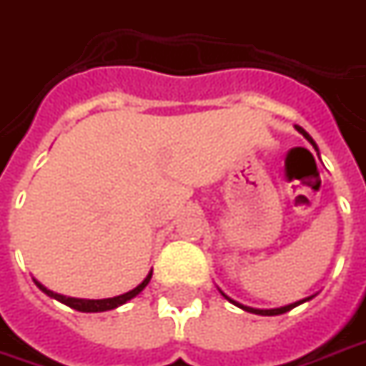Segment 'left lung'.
Wrapping results in <instances>:
<instances>
[{
	"mask_svg": "<svg viewBox=\"0 0 366 366\" xmlns=\"http://www.w3.org/2000/svg\"><path fill=\"white\" fill-rule=\"evenodd\" d=\"M296 130H298V132H300V134H302L304 138H306V140H308V142L312 144V146H314V150L318 152V146H316V142L312 140V136L308 134V132H306V130H304L302 127H296ZM218 290H220V289H218ZM220 295H222L224 298L228 300V302L236 304V306H238V308H242V310L252 312V314H257V316H279V314H285V312L292 310V308H296V306H300V304L308 302V300H312V298H314V295H312V296H306V298H302V300H296V302L287 304V306H281V308H252V306H244V304H239V302H236V300H232L230 296L224 295L222 290H220Z\"/></svg>",
	"mask_w": 366,
	"mask_h": 366,
	"instance_id": "obj_1",
	"label": "left lung"
}]
</instances>
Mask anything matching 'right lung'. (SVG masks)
<instances>
[{"label": "right lung", "mask_w": 366, "mask_h": 366, "mask_svg": "<svg viewBox=\"0 0 366 366\" xmlns=\"http://www.w3.org/2000/svg\"><path fill=\"white\" fill-rule=\"evenodd\" d=\"M152 279V271L148 274H146V279H144L138 287H134L132 290H128V292H124V295H119V296H113V298H99V300H89V298H74V296H64V295H58V292H54V290L46 289L42 282H39L36 279H33L34 285L39 287V289L44 292V295H48L50 298H54V300H58V302L66 304V306H70V308H74V310L77 312H107V310H114V308H119V306H122V304H127L128 300H132L134 296H138L140 292H142L146 287H148V282H150Z\"/></svg>", "instance_id": "add662e5"}]
</instances>
